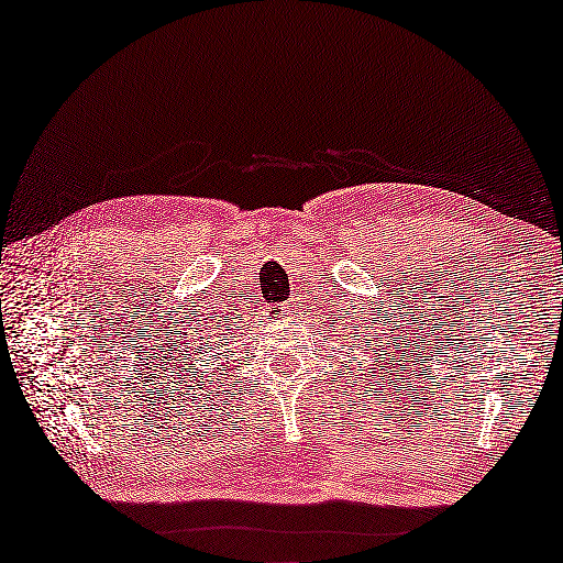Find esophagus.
Segmentation results:
<instances>
[{"mask_svg": "<svg viewBox=\"0 0 563 563\" xmlns=\"http://www.w3.org/2000/svg\"><path fill=\"white\" fill-rule=\"evenodd\" d=\"M292 305H295V301L290 299V301H285V305L268 307V313H271V316H276L278 321H280V319H287V316H290V311H292Z\"/></svg>", "mask_w": 563, "mask_h": 563, "instance_id": "esophagus-1", "label": "esophagus"}]
</instances>
